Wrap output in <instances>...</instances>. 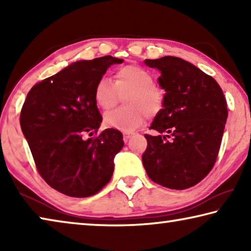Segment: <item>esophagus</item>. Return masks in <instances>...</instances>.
<instances>
[{"label": "esophagus", "instance_id": "obj_1", "mask_svg": "<svg viewBox=\"0 0 251 251\" xmlns=\"http://www.w3.org/2000/svg\"><path fill=\"white\" fill-rule=\"evenodd\" d=\"M133 135L134 134H131V133H125L124 134V136H123V137H124V142H128V139L130 138V137H133Z\"/></svg>", "mask_w": 251, "mask_h": 251}]
</instances>
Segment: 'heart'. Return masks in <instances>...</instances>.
<instances>
[{"label":"heart","instance_id":"1","mask_svg":"<svg viewBox=\"0 0 251 251\" xmlns=\"http://www.w3.org/2000/svg\"><path fill=\"white\" fill-rule=\"evenodd\" d=\"M125 96L124 103L128 107L118 108L107 113L105 125L109 128L130 133L139 128L145 122L146 113L156 116L164 108V95L155 86V79L147 70L138 65H126L115 73V83L103 77L94 90L96 105L103 110L113 108Z\"/></svg>","mask_w":251,"mask_h":251}]
</instances>
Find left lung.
Here are the masks:
<instances>
[{
    "label": "left lung",
    "instance_id": "left-lung-1",
    "mask_svg": "<svg viewBox=\"0 0 251 251\" xmlns=\"http://www.w3.org/2000/svg\"><path fill=\"white\" fill-rule=\"evenodd\" d=\"M160 72L164 108L145 135L143 165L148 177L166 188L186 189L202 180L217 159L228 117L226 99L211 76L185 59H145Z\"/></svg>",
    "mask_w": 251,
    "mask_h": 251
}]
</instances>
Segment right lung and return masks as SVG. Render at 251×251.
Masks as SVG:
<instances>
[{
  "mask_svg": "<svg viewBox=\"0 0 251 251\" xmlns=\"http://www.w3.org/2000/svg\"><path fill=\"white\" fill-rule=\"evenodd\" d=\"M124 59L113 56L72 63L31 88L21 110V128L42 178L71 197H90L112 178L114 158L124 142L107 128L95 138L101 115L94 90L108 67Z\"/></svg>",
  "mask_w": 251,
  "mask_h": 251,
  "instance_id": "obj_1",
  "label": "right lung"
}]
</instances>
